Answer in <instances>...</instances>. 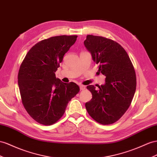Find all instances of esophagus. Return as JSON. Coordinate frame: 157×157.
Here are the masks:
<instances>
[{
    "label": "esophagus",
    "instance_id": "obj_1",
    "mask_svg": "<svg viewBox=\"0 0 157 157\" xmlns=\"http://www.w3.org/2000/svg\"><path fill=\"white\" fill-rule=\"evenodd\" d=\"M79 88H80V90H82V91H83V90H86V86H83V85H80L79 86Z\"/></svg>",
    "mask_w": 157,
    "mask_h": 157
}]
</instances>
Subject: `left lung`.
Returning <instances> with one entry per match:
<instances>
[{"label": "left lung", "mask_w": 157, "mask_h": 157, "mask_svg": "<svg viewBox=\"0 0 157 157\" xmlns=\"http://www.w3.org/2000/svg\"><path fill=\"white\" fill-rule=\"evenodd\" d=\"M84 45L98 65V71L106 76L105 84L98 89L87 86L92 94L91 101L86 103L87 111L100 124L114 123L125 113L134 97L136 78L133 65L127 52L113 40L87 35Z\"/></svg>", "instance_id": "1"}]
</instances>
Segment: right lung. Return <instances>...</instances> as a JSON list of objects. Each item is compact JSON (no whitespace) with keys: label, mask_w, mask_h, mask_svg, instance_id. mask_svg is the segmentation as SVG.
<instances>
[{"label":"right lung","mask_w":157,"mask_h":157,"mask_svg":"<svg viewBox=\"0 0 157 157\" xmlns=\"http://www.w3.org/2000/svg\"><path fill=\"white\" fill-rule=\"evenodd\" d=\"M78 36H57L30 48L20 66L18 83L22 103L36 121L51 125L61 118L68 102L78 94L74 82L63 83L55 72Z\"/></svg>","instance_id":"obj_1"}]
</instances>
